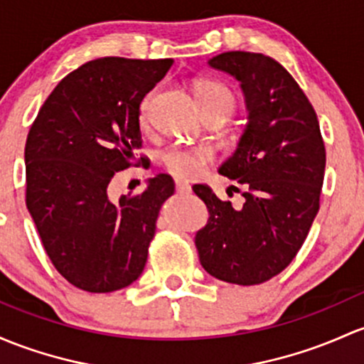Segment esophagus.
<instances>
[{
	"label": "esophagus",
	"mask_w": 364,
	"mask_h": 364,
	"mask_svg": "<svg viewBox=\"0 0 364 364\" xmlns=\"http://www.w3.org/2000/svg\"><path fill=\"white\" fill-rule=\"evenodd\" d=\"M175 189H177V193L181 194H187L191 193V186L187 182H182V181H177L175 182Z\"/></svg>",
	"instance_id": "34e87169"
}]
</instances>
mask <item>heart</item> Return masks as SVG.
Wrapping results in <instances>:
<instances>
[{
  "instance_id": "heart-1",
  "label": "heart",
  "mask_w": 364,
  "mask_h": 364,
  "mask_svg": "<svg viewBox=\"0 0 364 364\" xmlns=\"http://www.w3.org/2000/svg\"><path fill=\"white\" fill-rule=\"evenodd\" d=\"M196 97L201 112L220 111L228 114V118L236 109V97L228 87L217 81H201L196 87ZM151 95L144 99L140 105V121L146 123L149 116ZM210 152L201 147H171L163 154V161L168 170L181 178L196 177L203 165L208 161Z\"/></svg>"
}]
</instances>
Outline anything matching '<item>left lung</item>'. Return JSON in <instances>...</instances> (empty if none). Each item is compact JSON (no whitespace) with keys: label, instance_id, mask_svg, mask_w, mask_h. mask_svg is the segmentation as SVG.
<instances>
[{"label":"left lung","instance_id":"1","mask_svg":"<svg viewBox=\"0 0 364 364\" xmlns=\"http://www.w3.org/2000/svg\"><path fill=\"white\" fill-rule=\"evenodd\" d=\"M208 65L240 81L245 95L248 123L236 151L218 168L243 186V205L196 183L193 191L210 217L194 243L208 274L243 287L260 284L295 259L318 215L326 165L319 121L274 58L224 52Z\"/></svg>","mask_w":364,"mask_h":364}]
</instances>
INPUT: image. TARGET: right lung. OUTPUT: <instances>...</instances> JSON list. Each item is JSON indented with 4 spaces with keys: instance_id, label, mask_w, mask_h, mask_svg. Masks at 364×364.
Returning <instances> with one entry per match:
<instances>
[{
    "instance_id": "1",
    "label": "right lung",
    "mask_w": 364,
    "mask_h": 364,
    "mask_svg": "<svg viewBox=\"0 0 364 364\" xmlns=\"http://www.w3.org/2000/svg\"><path fill=\"white\" fill-rule=\"evenodd\" d=\"M173 58L102 57L50 93L26 142V203L46 255L69 283L90 293L139 279L159 208L173 194L170 175L147 178L144 193L109 194L142 146L140 102Z\"/></svg>"
}]
</instances>
